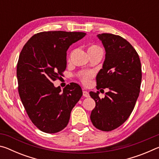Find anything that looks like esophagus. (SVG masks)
Listing matches in <instances>:
<instances>
[{
    "label": "esophagus",
    "instance_id": "1",
    "mask_svg": "<svg viewBox=\"0 0 159 159\" xmlns=\"http://www.w3.org/2000/svg\"><path fill=\"white\" fill-rule=\"evenodd\" d=\"M83 95L85 97V98H89L90 95H89V93L88 92V91H86L85 90H83Z\"/></svg>",
    "mask_w": 159,
    "mask_h": 159
}]
</instances>
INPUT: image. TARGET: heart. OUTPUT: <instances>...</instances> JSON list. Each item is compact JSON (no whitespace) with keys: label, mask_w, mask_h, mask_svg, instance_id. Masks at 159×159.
Instances as JSON below:
<instances>
[{"label":"heart","mask_w":159,"mask_h":159,"mask_svg":"<svg viewBox=\"0 0 159 159\" xmlns=\"http://www.w3.org/2000/svg\"><path fill=\"white\" fill-rule=\"evenodd\" d=\"M101 50H102V48L97 45H91L88 48V52L89 55H91V54L97 52H98V51H101ZM93 76V74L92 73H84L80 75V79L83 83H84L85 85H88L89 84L90 79H92Z\"/></svg>","instance_id":"1"}]
</instances>
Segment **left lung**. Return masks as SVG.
Returning a JSON list of instances; mask_svg holds the SVG:
<instances>
[{
	"label": "left lung",
	"mask_w": 159,
	"mask_h": 159,
	"mask_svg": "<svg viewBox=\"0 0 159 159\" xmlns=\"http://www.w3.org/2000/svg\"><path fill=\"white\" fill-rule=\"evenodd\" d=\"M105 48V60L97 75V89L109 88L104 98L99 92H90L95 101L90 120L96 128L111 131L130 116L138 98L142 81L141 62L138 52L121 36L98 35Z\"/></svg>",
	"instance_id": "left-lung-1"
}]
</instances>
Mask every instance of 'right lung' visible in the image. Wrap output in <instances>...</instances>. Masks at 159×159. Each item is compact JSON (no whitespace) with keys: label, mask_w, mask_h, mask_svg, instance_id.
Masks as SVG:
<instances>
[{"label":"right lung","mask_w":159,"mask_h":159,"mask_svg":"<svg viewBox=\"0 0 159 159\" xmlns=\"http://www.w3.org/2000/svg\"><path fill=\"white\" fill-rule=\"evenodd\" d=\"M83 32L43 31L34 35L23 47L17 66L18 92L32 123L44 133L66 128L72 109L83 95L77 83L63 90L52 83L66 68V51L83 39Z\"/></svg>","instance_id":"1"}]
</instances>
